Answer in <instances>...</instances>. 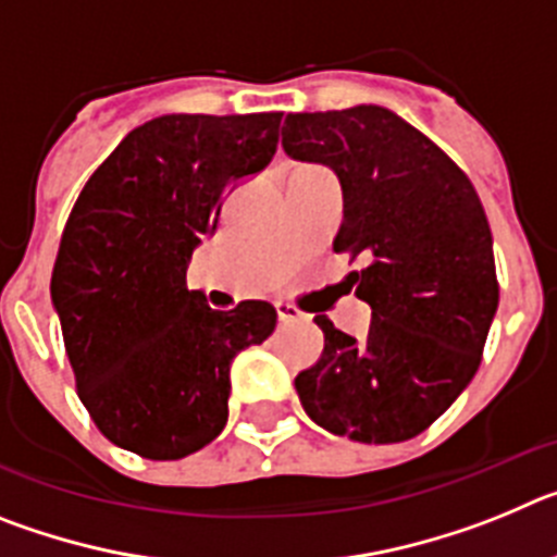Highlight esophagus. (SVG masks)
I'll use <instances>...</instances> for the list:
<instances>
[{
    "label": "esophagus",
    "mask_w": 557,
    "mask_h": 557,
    "mask_svg": "<svg viewBox=\"0 0 557 557\" xmlns=\"http://www.w3.org/2000/svg\"><path fill=\"white\" fill-rule=\"evenodd\" d=\"M275 314H278V321L282 323H295V321H304V312L293 304H284V301H275Z\"/></svg>",
    "instance_id": "34e87169"
}]
</instances>
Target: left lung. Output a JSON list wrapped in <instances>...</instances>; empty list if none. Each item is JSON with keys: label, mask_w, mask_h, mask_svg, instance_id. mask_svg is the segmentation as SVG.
<instances>
[{"label": "left lung", "mask_w": 557, "mask_h": 557, "mask_svg": "<svg viewBox=\"0 0 557 557\" xmlns=\"http://www.w3.org/2000/svg\"><path fill=\"white\" fill-rule=\"evenodd\" d=\"M287 156L337 172V253L362 259V339L326 314L323 354L295 376L307 416L359 444L424 432L466 391L499 304L494 239L469 175L424 133L382 106L289 113Z\"/></svg>", "instance_id": "obj_1"}]
</instances>
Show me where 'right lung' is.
<instances>
[{"label": "right lung", "mask_w": 557, "mask_h": 557, "mask_svg": "<svg viewBox=\"0 0 557 557\" xmlns=\"http://www.w3.org/2000/svg\"><path fill=\"white\" fill-rule=\"evenodd\" d=\"M282 113H166L131 131L83 186L58 248L52 304L97 430L147 460L203 449L228 421L231 359L275 309L228 312L186 287L225 191L262 172Z\"/></svg>", "instance_id": "right-lung-1"}]
</instances>
